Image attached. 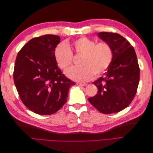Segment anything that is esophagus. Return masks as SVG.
Listing matches in <instances>:
<instances>
[{"label":"esophagus","instance_id":"34e87169","mask_svg":"<svg viewBox=\"0 0 153 153\" xmlns=\"http://www.w3.org/2000/svg\"><path fill=\"white\" fill-rule=\"evenodd\" d=\"M76 84L79 86H86L87 85V84H82V83H77Z\"/></svg>","mask_w":153,"mask_h":153}]
</instances>
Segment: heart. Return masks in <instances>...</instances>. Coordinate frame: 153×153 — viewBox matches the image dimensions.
Segmentation results:
<instances>
[{"mask_svg": "<svg viewBox=\"0 0 153 153\" xmlns=\"http://www.w3.org/2000/svg\"><path fill=\"white\" fill-rule=\"evenodd\" d=\"M72 50L77 55H82L79 66L69 68L66 76L73 80L87 82L94 75L98 77L109 68L114 57L112 47L106 41H95L81 37L71 44L61 43L55 50V57L59 68L66 70L73 64Z\"/></svg>", "mask_w": 153, "mask_h": 153, "instance_id": "b5f03b06", "label": "heart"}]
</instances>
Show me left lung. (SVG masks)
Listing matches in <instances>:
<instances>
[{
  "instance_id": "8db88e82",
  "label": "left lung",
  "mask_w": 153,
  "mask_h": 153,
  "mask_svg": "<svg viewBox=\"0 0 153 153\" xmlns=\"http://www.w3.org/2000/svg\"><path fill=\"white\" fill-rule=\"evenodd\" d=\"M98 35L110 45L114 57L104 76L93 82L98 93L89 98V101L101 113H116L126 108L135 97L140 68L135 50L124 37L107 32Z\"/></svg>"
}]
</instances>
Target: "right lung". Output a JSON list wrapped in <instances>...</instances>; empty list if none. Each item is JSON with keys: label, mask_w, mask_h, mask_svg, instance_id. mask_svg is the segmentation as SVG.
I'll return each instance as SVG.
<instances>
[{"label": "right lung", "mask_w": 153, "mask_h": 153, "mask_svg": "<svg viewBox=\"0 0 153 153\" xmlns=\"http://www.w3.org/2000/svg\"><path fill=\"white\" fill-rule=\"evenodd\" d=\"M60 37L47 34L32 38L18 52L13 72L22 103L39 115L57 112L66 103L75 83L62 74L55 57Z\"/></svg>", "instance_id": "add662e5"}]
</instances>
